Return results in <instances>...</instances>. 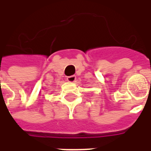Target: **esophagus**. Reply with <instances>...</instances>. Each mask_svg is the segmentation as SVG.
<instances>
[{
	"mask_svg": "<svg viewBox=\"0 0 151 151\" xmlns=\"http://www.w3.org/2000/svg\"><path fill=\"white\" fill-rule=\"evenodd\" d=\"M66 80L69 82H75L76 81V76H70L66 78Z\"/></svg>",
	"mask_w": 151,
	"mask_h": 151,
	"instance_id": "obj_1",
	"label": "esophagus"
}]
</instances>
